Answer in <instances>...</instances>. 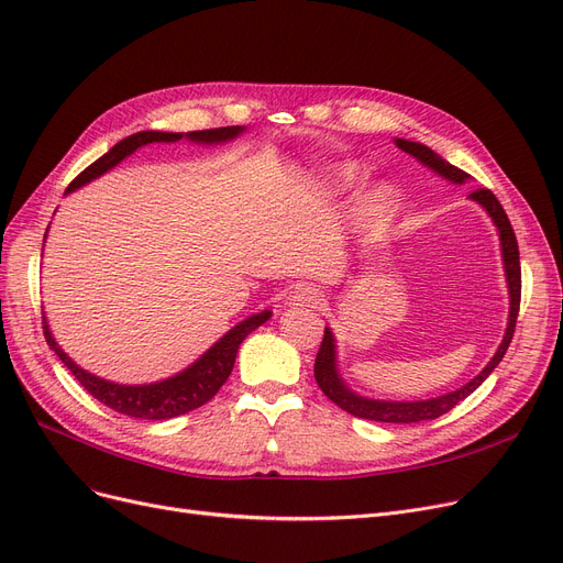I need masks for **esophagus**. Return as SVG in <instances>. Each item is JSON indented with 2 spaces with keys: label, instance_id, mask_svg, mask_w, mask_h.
Wrapping results in <instances>:
<instances>
[{
  "label": "esophagus",
  "instance_id": "esophagus-1",
  "mask_svg": "<svg viewBox=\"0 0 563 563\" xmlns=\"http://www.w3.org/2000/svg\"><path fill=\"white\" fill-rule=\"evenodd\" d=\"M320 301H322L320 291H317V287H312V285H297L287 297V306H310V308H314Z\"/></svg>",
  "mask_w": 563,
  "mask_h": 563
}]
</instances>
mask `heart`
I'll use <instances>...</instances> for the list:
<instances>
[{"label":"heart","instance_id":"obj_1","mask_svg":"<svg viewBox=\"0 0 563 563\" xmlns=\"http://www.w3.org/2000/svg\"><path fill=\"white\" fill-rule=\"evenodd\" d=\"M358 177H361V173H358L356 165L340 163V165L329 167L324 175L314 177L310 181V186L320 195H335V192H342L345 188L354 186L358 181ZM394 209H396L394 190H390L388 186H375L363 195L356 211H358L363 221L373 223V221H384V218L390 216V211H394Z\"/></svg>","mask_w":563,"mask_h":563}]
</instances>
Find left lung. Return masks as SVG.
<instances>
[{
	"label": "left lung",
	"mask_w": 563,
	"mask_h": 563,
	"mask_svg": "<svg viewBox=\"0 0 563 563\" xmlns=\"http://www.w3.org/2000/svg\"><path fill=\"white\" fill-rule=\"evenodd\" d=\"M398 150H402L405 154L417 158L421 165H426L428 169L437 177H442L451 184H467L470 175L462 173L460 167L451 165L449 161H444L437 152H432L430 146L421 144V142H411V140H402L396 137L394 140ZM470 200L481 205L483 211L493 218V223L499 232V246H501V262H504V276H506V287H508V322H506V331L504 338L499 342V347L495 352V356L487 361L485 368L470 379L464 386L449 390V394L434 396L428 400H377V398H368L361 396L356 390L342 379L340 371H338V342L335 335L329 327H324V340L320 345V352H317L314 358V379L317 386L324 390V396L335 402L340 409H345L352 417L358 419H368V421H379V423H421V421H432L442 413L451 411L457 402H462L467 396H472L474 390L490 377V373L497 368L499 361L504 358L510 340H512V331H516V320L520 312V289H522V278H520V251H518V241H516V232L510 228L508 216L504 211V207L499 205V200L487 188H478L470 195Z\"/></svg>",
	"instance_id": "1"
}]
</instances>
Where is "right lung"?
<instances>
[{"instance_id": "1", "label": "right lung", "mask_w": 563, "mask_h": 563, "mask_svg": "<svg viewBox=\"0 0 563 563\" xmlns=\"http://www.w3.org/2000/svg\"><path fill=\"white\" fill-rule=\"evenodd\" d=\"M243 133H246V126H225V129L190 131V133L140 131L135 135H129L126 140L117 142L108 154H103L99 161H93L82 175H78L70 181V186L66 188V195L91 184L93 179L103 177L106 173H110L112 167H117L121 161L129 158L131 154H135L146 144H154V142L169 144V142H179L181 137H186L192 144L213 146V144L232 142ZM268 320H272V310H262V312L246 317V320L234 324L225 335L218 338L200 358H195L188 365V368H184L181 373H177L173 377H165V379L152 382V384H119V382H110V379L93 375V373L80 368V365L59 347V342L55 340L45 314H43V331H45V340H47V345H51V350L59 356V361L73 375H76V379L89 390L96 400L108 405L110 409H114L119 413H126V417H131V419L165 421V419L181 417V413L192 411V409L202 407L205 402H209L218 394V388L228 382V377L234 368L241 342L246 340V335L251 331H255L257 327H262Z\"/></svg>"}]
</instances>
